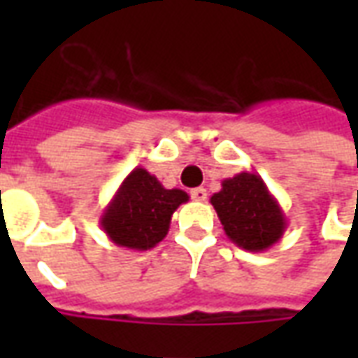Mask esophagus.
Returning <instances> with one entry per match:
<instances>
[{
	"instance_id": "obj_1",
	"label": "esophagus",
	"mask_w": 358,
	"mask_h": 358,
	"mask_svg": "<svg viewBox=\"0 0 358 358\" xmlns=\"http://www.w3.org/2000/svg\"><path fill=\"white\" fill-rule=\"evenodd\" d=\"M189 194H192V199H194V201H205V199H207V189H205V187H195Z\"/></svg>"
}]
</instances>
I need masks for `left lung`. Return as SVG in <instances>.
<instances>
[{
  "instance_id": "8db88e82",
  "label": "left lung",
  "mask_w": 358,
  "mask_h": 358,
  "mask_svg": "<svg viewBox=\"0 0 358 358\" xmlns=\"http://www.w3.org/2000/svg\"><path fill=\"white\" fill-rule=\"evenodd\" d=\"M210 205L217 210L226 236L245 251L261 253L280 241L287 220L264 180L253 172H240L222 180V189L213 194Z\"/></svg>"
}]
</instances>
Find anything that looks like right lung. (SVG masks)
Masks as SVG:
<instances>
[{"mask_svg": "<svg viewBox=\"0 0 358 358\" xmlns=\"http://www.w3.org/2000/svg\"><path fill=\"white\" fill-rule=\"evenodd\" d=\"M187 199L184 189H166L153 174L136 166L105 207L99 224L118 248L148 251L164 240L174 210Z\"/></svg>", "mask_w": 358, "mask_h": 358, "instance_id": "obj_1", "label": "right lung"}]
</instances>
